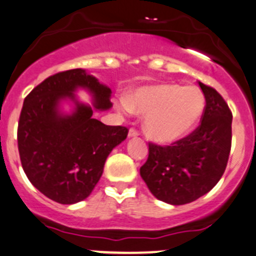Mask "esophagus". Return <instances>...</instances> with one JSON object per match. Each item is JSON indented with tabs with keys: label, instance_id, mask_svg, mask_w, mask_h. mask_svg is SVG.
<instances>
[{
	"label": "esophagus",
	"instance_id": "34e87169",
	"mask_svg": "<svg viewBox=\"0 0 256 256\" xmlns=\"http://www.w3.org/2000/svg\"><path fill=\"white\" fill-rule=\"evenodd\" d=\"M138 132H136V129H133V128H130V129H129V132H128V136H129V138H134V136H138Z\"/></svg>",
	"mask_w": 256,
	"mask_h": 256
}]
</instances>
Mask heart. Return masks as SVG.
<instances>
[{
    "mask_svg": "<svg viewBox=\"0 0 256 256\" xmlns=\"http://www.w3.org/2000/svg\"><path fill=\"white\" fill-rule=\"evenodd\" d=\"M120 112L146 116V134L158 143H173L190 134L206 110V98L196 87L160 83L136 90L130 100L120 98Z\"/></svg>",
    "mask_w": 256,
    "mask_h": 256,
    "instance_id": "obj_1",
    "label": "heart"
}]
</instances>
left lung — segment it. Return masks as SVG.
Wrapping results in <instances>:
<instances>
[{"label": "left lung", "instance_id": "obj_1", "mask_svg": "<svg viewBox=\"0 0 256 256\" xmlns=\"http://www.w3.org/2000/svg\"><path fill=\"white\" fill-rule=\"evenodd\" d=\"M206 97L202 123L173 146L149 143V156L140 176L150 193L172 206H183L216 186L229 158L232 116L222 96L199 82Z\"/></svg>", "mask_w": 256, "mask_h": 256}]
</instances>
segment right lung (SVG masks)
I'll use <instances>...</instances> for the list:
<instances>
[{
	"label": "right lung",
	"instance_id": "add662e5",
	"mask_svg": "<svg viewBox=\"0 0 256 256\" xmlns=\"http://www.w3.org/2000/svg\"><path fill=\"white\" fill-rule=\"evenodd\" d=\"M80 89L90 93L92 106L78 100ZM110 94L108 86L76 68L50 76L26 97L17 132L20 158L27 178L47 198L60 204L88 198L110 153L127 138L126 127L93 117L112 108ZM63 102L71 104L70 112Z\"/></svg>",
	"mask_w": 256,
	"mask_h": 256
}]
</instances>
